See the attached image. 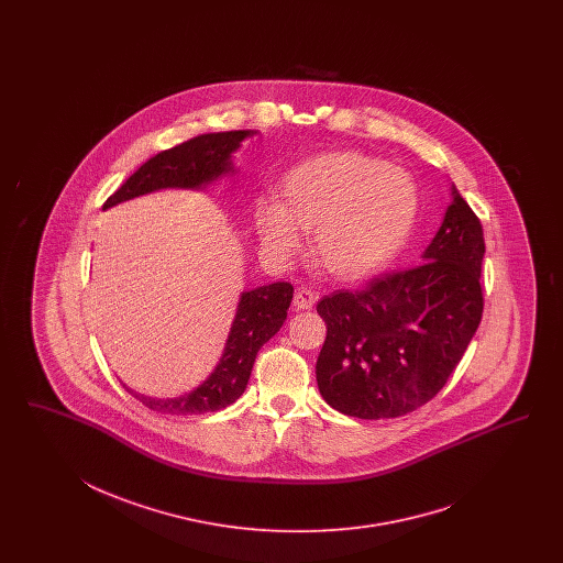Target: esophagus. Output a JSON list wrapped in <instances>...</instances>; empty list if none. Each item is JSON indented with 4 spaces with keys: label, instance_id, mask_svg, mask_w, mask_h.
Listing matches in <instances>:
<instances>
[{
    "label": "esophagus",
    "instance_id": "obj_1",
    "mask_svg": "<svg viewBox=\"0 0 563 563\" xmlns=\"http://www.w3.org/2000/svg\"><path fill=\"white\" fill-rule=\"evenodd\" d=\"M316 301H318V295L313 290L301 287V289L295 290L292 307L295 309H311V307L316 306Z\"/></svg>",
    "mask_w": 563,
    "mask_h": 563
}]
</instances>
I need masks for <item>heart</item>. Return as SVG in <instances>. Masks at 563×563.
<instances>
[{
    "instance_id": "heart-1",
    "label": "heart",
    "mask_w": 563,
    "mask_h": 563,
    "mask_svg": "<svg viewBox=\"0 0 563 563\" xmlns=\"http://www.w3.org/2000/svg\"><path fill=\"white\" fill-rule=\"evenodd\" d=\"M280 202H257L264 250L289 257L311 233V256L341 280L384 271L409 241L419 194L409 173L367 154L342 151L307 158L283 177Z\"/></svg>"
}]
</instances>
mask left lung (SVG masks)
<instances>
[{
    "label": "left lung",
    "instance_id": "left-lung-1",
    "mask_svg": "<svg viewBox=\"0 0 563 563\" xmlns=\"http://www.w3.org/2000/svg\"><path fill=\"white\" fill-rule=\"evenodd\" d=\"M483 256L481 221L452 186L419 266L325 295L316 363L325 402L357 419H394L440 393L481 324Z\"/></svg>",
    "mask_w": 563,
    "mask_h": 563
}]
</instances>
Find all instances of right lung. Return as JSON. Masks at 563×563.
<instances>
[{"label": "right lung", "instance_id": "obj_1", "mask_svg": "<svg viewBox=\"0 0 563 563\" xmlns=\"http://www.w3.org/2000/svg\"><path fill=\"white\" fill-rule=\"evenodd\" d=\"M252 134L254 132L247 130L202 134L163 151L130 175V179H125L123 186L107 198L102 208H111L156 189L205 188L224 173L235 170L231 154ZM290 299V283H273L241 292L238 316L231 325L221 363L196 390L177 398H151L130 388L125 390L134 394L144 407L165 415H205L233 405L247 386L257 351L287 320Z\"/></svg>", "mask_w": 563, "mask_h": 563}]
</instances>
